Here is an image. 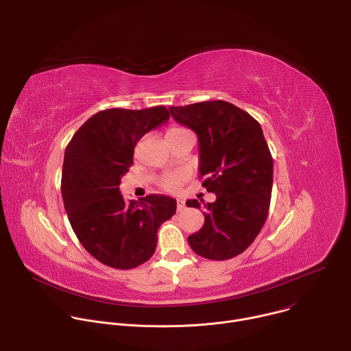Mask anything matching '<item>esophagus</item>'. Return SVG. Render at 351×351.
Here are the masks:
<instances>
[{"label": "esophagus", "mask_w": 351, "mask_h": 351, "mask_svg": "<svg viewBox=\"0 0 351 351\" xmlns=\"http://www.w3.org/2000/svg\"><path fill=\"white\" fill-rule=\"evenodd\" d=\"M176 208H178V211H179V213L184 210V202H183V199L178 198V202H176Z\"/></svg>", "instance_id": "34e87169"}]
</instances>
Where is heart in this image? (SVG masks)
<instances>
[{"label":"heart","instance_id":"b5f03b06","mask_svg":"<svg viewBox=\"0 0 351 351\" xmlns=\"http://www.w3.org/2000/svg\"><path fill=\"white\" fill-rule=\"evenodd\" d=\"M183 132H187V129L180 128V126H173V128H171V129L168 130L167 137H168V138H172V137H176V136L182 134ZM186 178H187V173H186V172H183V171H176V172H171V173L164 175V176L160 179L158 184H160V187H161L162 190L172 193V191H178V190L180 189V186L184 183Z\"/></svg>","mask_w":351,"mask_h":351}]
</instances>
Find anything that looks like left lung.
<instances>
[{"instance_id":"left-lung-1","label":"left lung","mask_w":351,"mask_h":351,"mask_svg":"<svg viewBox=\"0 0 351 351\" xmlns=\"http://www.w3.org/2000/svg\"><path fill=\"white\" fill-rule=\"evenodd\" d=\"M172 118L195 132L199 179L214 203L204 204V225L187 241L207 260L241 254L261 232L269 211L274 160L261 125L239 107L215 99L169 107ZM187 207L199 210L197 199Z\"/></svg>"}]
</instances>
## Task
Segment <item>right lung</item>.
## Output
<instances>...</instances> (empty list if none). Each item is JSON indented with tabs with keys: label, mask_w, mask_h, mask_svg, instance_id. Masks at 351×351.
Masks as SVG:
<instances>
[{
	"label": "right lung",
	"mask_w": 351,
	"mask_h": 351,
	"mask_svg": "<svg viewBox=\"0 0 351 351\" xmlns=\"http://www.w3.org/2000/svg\"><path fill=\"white\" fill-rule=\"evenodd\" d=\"M164 107L111 108L88 118L65 148L61 193L71 226L87 252L115 269L152 258L160 226L176 213V199L149 194L138 202L119 191L137 141L169 119Z\"/></svg>",
	"instance_id": "right-lung-1"
}]
</instances>
